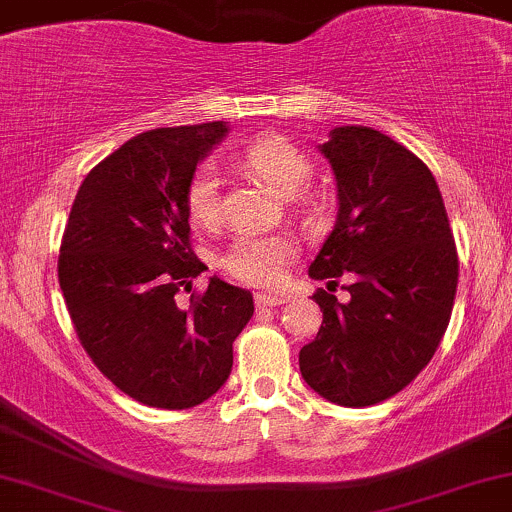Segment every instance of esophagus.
Wrapping results in <instances>:
<instances>
[{"mask_svg": "<svg viewBox=\"0 0 512 512\" xmlns=\"http://www.w3.org/2000/svg\"><path fill=\"white\" fill-rule=\"evenodd\" d=\"M286 299L284 296H279V294H257L255 296V303H257V308H272V306H282Z\"/></svg>", "mask_w": 512, "mask_h": 512, "instance_id": "1", "label": "esophagus"}]
</instances>
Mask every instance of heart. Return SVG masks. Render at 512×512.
I'll list each match as a JSON object with an SVG mask.
<instances>
[{"label":"heart","instance_id":"1","mask_svg":"<svg viewBox=\"0 0 512 512\" xmlns=\"http://www.w3.org/2000/svg\"><path fill=\"white\" fill-rule=\"evenodd\" d=\"M235 162L247 172L265 179L279 194H294L311 174V162L296 145L279 136H260L245 145ZM187 209L194 223L213 228L221 216L218 201V177L211 165H204L194 174L187 192ZM294 247L282 235L240 233L223 255V267L243 282L274 284L282 279Z\"/></svg>","mask_w":512,"mask_h":512}]
</instances>
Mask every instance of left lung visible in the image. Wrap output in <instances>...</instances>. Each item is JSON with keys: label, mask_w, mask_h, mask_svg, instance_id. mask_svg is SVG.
<instances>
[{"label": "left lung", "mask_w": 512, "mask_h": 512, "mask_svg": "<svg viewBox=\"0 0 512 512\" xmlns=\"http://www.w3.org/2000/svg\"><path fill=\"white\" fill-rule=\"evenodd\" d=\"M338 189V218L308 277L352 274L350 301L320 289L316 340L299 352L318 396L364 408L406 389L445 335L457 294V247L435 177L411 150L367 126L318 145Z\"/></svg>", "instance_id": "1"}]
</instances>
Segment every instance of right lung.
<instances>
[{
	"instance_id": "1",
	"label": "right lung",
	"mask_w": 512,
	"mask_h": 512,
	"mask_svg": "<svg viewBox=\"0 0 512 512\" xmlns=\"http://www.w3.org/2000/svg\"><path fill=\"white\" fill-rule=\"evenodd\" d=\"M228 131L213 121L131 138L84 177L65 226L58 279L77 338L143 406L184 411L211 398L255 313L250 291L218 277L177 303L206 269L189 245V184Z\"/></svg>"
}]
</instances>
